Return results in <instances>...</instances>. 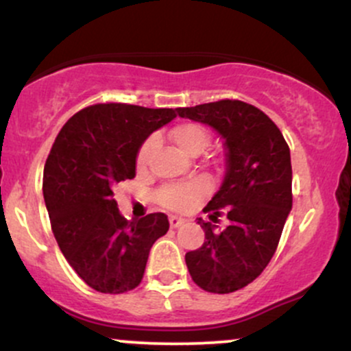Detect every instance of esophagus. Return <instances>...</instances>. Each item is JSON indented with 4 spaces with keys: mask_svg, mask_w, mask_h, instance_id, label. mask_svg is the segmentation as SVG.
I'll list each match as a JSON object with an SVG mask.
<instances>
[{
    "mask_svg": "<svg viewBox=\"0 0 351 351\" xmlns=\"http://www.w3.org/2000/svg\"><path fill=\"white\" fill-rule=\"evenodd\" d=\"M184 223V219H181L178 216H170V226L171 228H180Z\"/></svg>",
    "mask_w": 351,
    "mask_h": 351,
    "instance_id": "34e87169",
    "label": "esophagus"
}]
</instances>
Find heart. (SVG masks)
Here are the masks:
<instances>
[{
    "label": "heart",
    "mask_w": 351,
    "mask_h": 351,
    "mask_svg": "<svg viewBox=\"0 0 351 351\" xmlns=\"http://www.w3.org/2000/svg\"><path fill=\"white\" fill-rule=\"evenodd\" d=\"M170 140L181 152L186 155H196L203 150L208 145V132L203 125L195 122H181L176 123L170 130ZM153 148H155V140L148 138L140 145L138 153H136V168L145 170L150 163ZM208 183L204 180L196 178L186 183L170 184L165 186L158 191L156 199L163 208L170 209V211H186L198 201L201 196L208 193Z\"/></svg>",
    "instance_id": "obj_1"
}]
</instances>
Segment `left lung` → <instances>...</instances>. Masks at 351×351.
<instances>
[{
    "instance_id": "1",
    "label": "left lung",
    "mask_w": 351,
    "mask_h": 351,
    "mask_svg": "<svg viewBox=\"0 0 351 351\" xmlns=\"http://www.w3.org/2000/svg\"><path fill=\"white\" fill-rule=\"evenodd\" d=\"M180 117L211 125L224 138L226 175L204 213L226 209L229 226L216 232L198 219L204 243L186 252L195 284L211 293H231L256 280L271 263L292 209L291 150L276 123L243 100L223 99L176 108Z\"/></svg>"
}]
</instances>
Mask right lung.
I'll list each match as a JSON object with an SVG mask.
<instances>
[{"mask_svg": "<svg viewBox=\"0 0 351 351\" xmlns=\"http://www.w3.org/2000/svg\"><path fill=\"white\" fill-rule=\"evenodd\" d=\"M175 117L173 108L95 104L72 115L56 136L44 167V201L64 257L94 291H134L153 243L170 228L163 213L125 219L114 189L135 178L140 145Z\"/></svg>", "mask_w": 351, "mask_h": 351, "instance_id": "right-lung-1", "label": "right lung"}]
</instances>
